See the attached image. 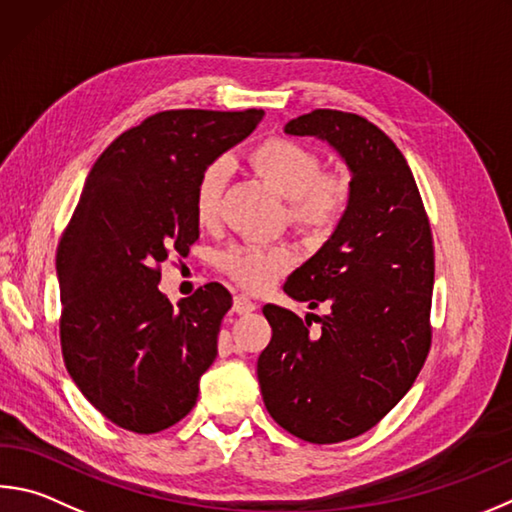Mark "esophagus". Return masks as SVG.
Returning <instances> with one entry per match:
<instances>
[{
	"label": "esophagus",
	"instance_id": "34e87169",
	"mask_svg": "<svg viewBox=\"0 0 512 512\" xmlns=\"http://www.w3.org/2000/svg\"><path fill=\"white\" fill-rule=\"evenodd\" d=\"M257 309V304L250 300L248 295H244V293H239V295H235V311L239 313V315H246V313H253Z\"/></svg>",
	"mask_w": 512,
	"mask_h": 512
}]
</instances>
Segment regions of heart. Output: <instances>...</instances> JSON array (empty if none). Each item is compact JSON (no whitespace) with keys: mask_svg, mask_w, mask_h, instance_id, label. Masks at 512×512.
Masks as SVG:
<instances>
[{"mask_svg":"<svg viewBox=\"0 0 512 512\" xmlns=\"http://www.w3.org/2000/svg\"><path fill=\"white\" fill-rule=\"evenodd\" d=\"M250 165L280 194L291 201L288 219L306 235L320 237L338 224L349 203V179L340 172H320L318 154L291 138H268L250 150ZM228 181L224 161L210 163L194 190V215L199 224H215L221 194ZM291 264L286 246H237L224 257L226 271L248 288H266Z\"/></svg>","mask_w":512,"mask_h":512,"instance_id":"obj_1","label":"heart"}]
</instances>
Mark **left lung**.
I'll use <instances>...</instances> for the list:
<instances>
[{
    "mask_svg": "<svg viewBox=\"0 0 512 512\" xmlns=\"http://www.w3.org/2000/svg\"><path fill=\"white\" fill-rule=\"evenodd\" d=\"M327 143L349 170V203L336 230L295 268L284 291L327 315L302 320L266 304L273 338L257 378L277 423L309 443L367 432L407 394L430 349L434 248L414 174L367 118L315 109L284 127ZM323 324L308 331L310 318Z\"/></svg>",
    "mask_w": 512,
    "mask_h": 512,
    "instance_id": "1",
    "label": "left lung"
}]
</instances>
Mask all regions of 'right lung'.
<instances>
[{"mask_svg": "<svg viewBox=\"0 0 512 512\" xmlns=\"http://www.w3.org/2000/svg\"><path fill=\"white\" fill-rule=\"evenodd\" d=\"M262 118V109L161 111L120 134L87 176L55 257L62 356L82 396L125 430L181 421L217 358L228 288L210 282L172 306L159 264L199 239L201 172Z\"/></svg>", "mask_w": 512, "mask_h": 512, "instance_id": "1", "label": "right lung"}]
</instances>
